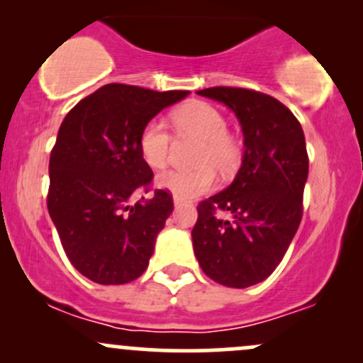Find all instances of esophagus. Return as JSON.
Here are the masks:
<instances>
[{
    "mask_svg": "<svg viewBox=\"0 0 363 363\" xmlns=\"http://www.w3.org/2000/svg\"><path fill=\"white\" fill-rule=\"evenodd\" d=\"M174 206H176V208H179V206H182V201H181V199L174 198Z\"/></svg>",
    "mask_w": 363,
    "mask_h": 363,
    "instance_id": "obj_1",
    "label": "esophagus"
}]
</instances>
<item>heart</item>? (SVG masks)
<instances>
[{"instance_id": "1", "label": "heart", "mask_w": 363, "mask_h": 363, "mask_svg": "<svg viewBox=\"0 0 363 363\" xmlns=\"http://www.w3.org/2000/svg\"><path fill=\"white\" fill-rule=\"evenodd\" d=\"M172 124L177 136L201 141L196 162L201 164L193 170L170 169L157 177V186L169 191L174 198L187 201L205 194L215 187V170L230 172L240 158L239 143L228 135L225 116L206 102H189L172 112ZM170 138L167 128L160 121H150L140 133V153L145 164L162 169L169 160Z\"/></svg>"}]
</instances>
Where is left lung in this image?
Masks as SVG:
<instances>
[{
  "label": "left lung",
  "instance_id": "8db88e82",
  "mask_svg": "<svg viewBox=\"0 0 363 363\" xmlns=\"http://www.w3.org/2000/svg\"><path fill=\"white\" fill-rule=\"evenodd\" d=\"M198 95L234 112L244 155L234 182L198 205L194 256L211 280L245 289L274 272L301 225L309 174L306 136L289 107L261 91L213 86ZM220 211L231 218L223 220Z\"/></svg>",
  "mask_w": 363,
  "mask_h": 363
}]
</instances>
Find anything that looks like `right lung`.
<instances>
[{
    "instance_id": "right-lung-1",
    "label": "right lung",
    "mask_w": 363,
    "mask_h": 363,
    "mask_svg": "<svg viewBox=\"0 0 363 363\" xmlns=\"http://www.w3.org/2000/svg\"><path fill=\"white\" fill-rule=\"evenodd\" d=\"M187 95L111 83L62 121L49 160L48 210L66 256L89 280L123 285L147 269L174 203L164 189L136 199L153 179L140 133Z\"/></svg>"
}]
</instances>
